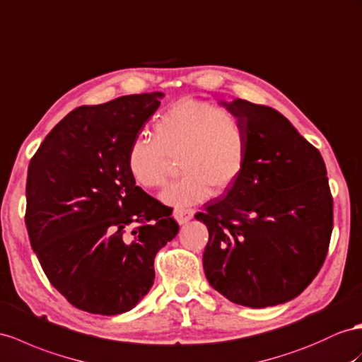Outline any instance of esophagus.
<instances>
[{
  "label": "esophagus",
  "mask_w": 362,
  "mask_h": 362,
  "mask_svg": "<svg viewBox=\"0 0 362 362\" xmlns=\"http://www.w3.org/2000/svg\"><path fill=\"white\" fill-rule=\"evenodd\" d=\"M194 217V209L188 208H177L174 211V218L177 220L179 225H185L187 221H189Z\"/></svg>",
  "instance_id": "esophagus-1"
}]
</instances>
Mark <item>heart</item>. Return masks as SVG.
I'll return each mask as SVG.
<instances>
[{
    "label": "heart",
    "mask_w": 362,
    "mask_h": 362,
    "mask_svg": "<svg viewBox=\"0 0 362 362\" xmlns=\"http://www.w3.org/2000/svg\"><path fill=\"white\" fill-rule=\"evenodd\" d=\"M153 137L133 139L127 166L137 185L154 189L163 187L171 159H177L183 174L162 192L166 205H194L211 191L216 196L225 192L246 165L247 133L242 119L208 102H175L154 122Z\"/></svg>",
    "instance_id": "obj_1"
}]
</instances>
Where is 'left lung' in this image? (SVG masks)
Instances as JSON below:
<instances>
[{"instance_id":"left-lung-1","label":"left lung","mask_w":362,"mask_h":362,"mask_svg":"<svg viewBox=\"0 0 362 362\" xmlns=\"http://www.w3.org/2000/svg\"><path fill=\"white\" fill-rule=\"evenodd\" d=\"M245 124L246 165L226 196L196 218L209 240L203 269L229 301L262 309L308 287L326 260L333 199L320 151L276 110L221 102Z\"/></svg>"}]
</instances>
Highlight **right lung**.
Segmentation results:
<instances>
[{"instance_id":"add662e5","label":"right lung","mask_w":362,"mask_h":362,"mask_svg":"<svg viewBox=\"0 0 362 362\" xmlns=\"http://www.w3.org/2000/svg\"><path fill=\"white\" fill-rule=\"evenodd\" d=\"M163 93L73 110L29 163L25 226L54 289L98 315L132 310L154 283V257L177 235L173 209L137 187L127 151Z\"/></svg>"}]
</instances>
